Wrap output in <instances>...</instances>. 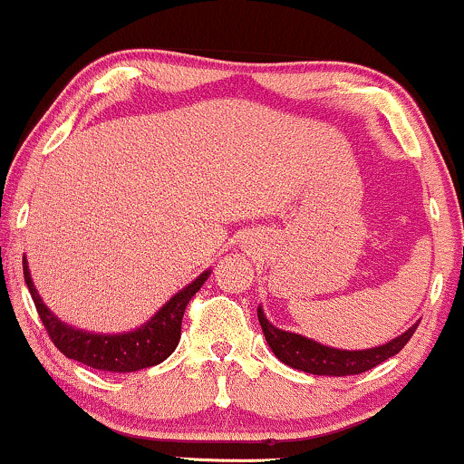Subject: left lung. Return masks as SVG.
Segmentation results:
<instances>
[{
  "label": "left lung",
  "instance_id": "left-lung-1",
  "mask_svg": "<svg viewBox=\"0 0 464 464\" xmlns=\"http://www.w3.org/2000/svg\"><path fill=\"white\" fill-rule=\"evenodd\" d=\"M256 317H259L261 331L266 334V342L272 348V353L276 354L278 361H283L285 365L294 367V370L315 373V376H353V373H362L372 367L381 365L387 359H392L409 343V339L415 334V326H411L409 331L401 333L393 342L378 345V348L370 350H337L328 348L314 342V339H306L303 334L281 331V328L272 326L266 320L261 306L256 309Z\"/></svg>",
  "mask_w": 464,
  "mask_h": 464
}]
</instances>
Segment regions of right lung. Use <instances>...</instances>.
<instances>
[{
	"instance_id": "1",
	"label": "right lung",
	"mask_w": 464,
	"mask_h": 464,
	"mask_svg": "<svg viewBox=\"0 0 464 464\" xmlns=\"http://www.w3.org/2000/svg\"><path fill=\"white\" fill-rule=\"evenodd\" d=\"M24 275L44 331H47L49 339L60 353L72 361L94 367V370L125 373L158 365V362L166 361L175 353L179 339H181V320L183 314H186V306L200 285L208 281L209 272H203L197 281H192L186 289L172 295L169 303L161 306L144 326L125 334H92L66 326L43 304L41 295H38L34 283L30 278V272H27L25 259Z\"/></svg>"
}]
</instances>
